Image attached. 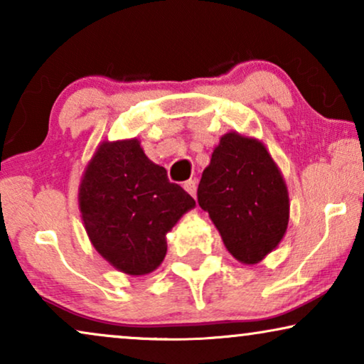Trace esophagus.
I'll list each match as a JSON object with an SVG mask.
<instances>
[{
  "instance_id": "esophagus-1",
  "label": "esophagus",
  "mask_w": 364,
  "mask_h": 364,
  "mask_svg": "<svg viewBox=\"0 0 364 364\" xmlns=\"http://www.w3.org/2000/svg\"><path fill=\"white\" fill-rule=\"evenodd\" d=\"M183 188H186V191L191 193L192 197H196V192H197V182L196 181H187V182H183Z\"/></svg>"
}]
</instances>
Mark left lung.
Listing matches in <instances>:
<instances>
[{"mask_svg":"<svg viewBox=\"0 0 364 364\" xmlns=\"http://www.w3.org/2000/svg\"><path fill=\"white\" fill-rule=\"evenodd\" d=\"M197 198L227 250L245 265L262 262L287 232V183L257 139L238 132L222 136L202 173Z\"/></svg>","mask_w":364,"mask_h":364,"instance_id":"left-lung-1","label":"left lung"}]
</instances>
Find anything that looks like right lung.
Segmentation results:
<instances>
[{"mask_svg":"<svg viewBox=\"0 0 364 364\" xmlns=\"http://www.w3.org/2000/svg\"><path fill=\"white\" fill-rule=\"evenodd\" d=\"M196 200L144 154L137 139L104 141L79 186V210L99 255L127 275H147L167 253L166 235Z\"/></svg>","mask_w":364,"mask_h":364,"instance_id":"right-lung-1","label":"right lung"}]
</instances>
